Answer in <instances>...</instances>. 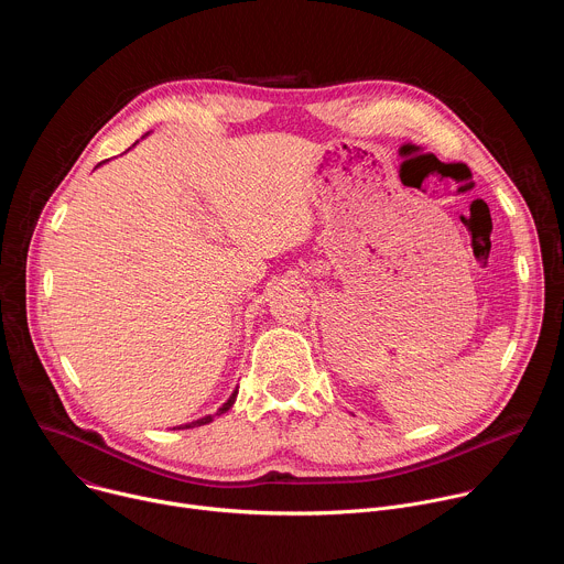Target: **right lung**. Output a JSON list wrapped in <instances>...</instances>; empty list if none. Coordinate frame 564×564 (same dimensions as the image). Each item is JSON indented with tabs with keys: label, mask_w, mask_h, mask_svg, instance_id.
<instances>
[{
	"label": "right lung",
	"mask_w": 564,
	"mask_h": 564,
	"mask_svg": "<svg viewBox=\"0 0 564 564\" xmlns=\"http://www.w3.org/2000/svg\"><path fill=\"white\" fill-rule=\"evenodd\" d=\"M236 394H238V390H234L231 392V397L225 401V404L216 411V415H223V413H227L229 409H231V404L236 401ZM216 415H207V417H200V420H196V422H192V424H185V426H176V429H194V426H203V424H209Z\"/></svg>",
	"instance_id": "right-lung-1"
}]
</instances>
